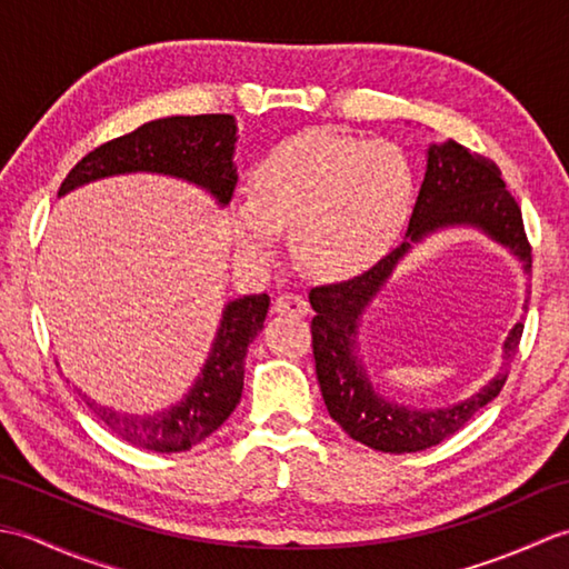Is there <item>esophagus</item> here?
I'll return each instance as SVG.
<instances>
[{
    "instance_id": "obj_1",
    "label": "esophagus",
    "mask_w": 569,
    "mask_h": 569,
    "mask_svg": "<svg viewBox=\"0 0 569 569\" xmlns=\"http://www.w3.org/2000/svg\"><path fill=\"white\" fill-rule=\"evenodd\" d=\"M273 312H276V316L303 318V316H308V312H310V306H308V300L303 296L283 293V296H278L273 300Z\"/></svg>"
}]
</instances>
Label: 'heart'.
<instances>
[{"label":"heart","instance_id":"obj_1","mask_svg":"<svg viewBox=\"0 0 569 569\" xmlns=\"http://www.w3.org/2000/svg\"><path fill=\"white\" fill-rule=\"evenodd\" d=\"M413 202V173L393 143L312 129L263 156L251 173L249 204L232 214L239 257L276 259L293 229L298 259L325 276H355L401 234Z\"/></svg>","mask_w":569,"mask_h":569}]
</instances>
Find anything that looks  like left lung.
I'll return each mask as SVG.
<instances>
[{"label": "left lung", "mask_w": 569, "mask_h": 569, "mask_svg": "<svg viewBox=\"0 0 569 569\" xmlns=\"http://www.w3.org/2000/svg\"><path fill=\"white\" fill-rule=\"evenodd\" d=\"M477 227L511 249L530 271V244L523 229L521 208L506 190L499 166L481 153H471L457 141L430 143L426 178L410 214L406 239L391 253L373 263L369 271L342 283L318 286L310 291L316 318L310 322L312 357L320 391L332 420L349 438L381 452H420L450 438L465 422L499 396L509 379L513 359L523 335V322H516L503 342V365L485 389L467 401L447 408L416 410L386 401L373 391L369 373L357 352L359 318L371 298L381 291L386 278L410 247L445 227Z\"/></svg>", "instance_id": "8db88e82"}]
</instances>
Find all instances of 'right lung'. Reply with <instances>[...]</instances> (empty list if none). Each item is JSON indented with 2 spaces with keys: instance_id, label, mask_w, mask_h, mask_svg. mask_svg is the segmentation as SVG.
<instances>
[{
  "instance_id": "right-lung-1",
  "label": "right lung",
  "mask_w": 569,
  "mask_h": 569,
  "mask_svg": "<svg viewBox=\"0 0 569 569\" xmlns=\"http://www.w3.org/2000/svg\"><path fill=\"white\" fill-rule=\"evenodd\" d=\"M237 122L232 114L166 117L131 134L102 143L66 176L58 196L92 180L122 173H161L204 188L220 208L232 200ZM269 296H244L227 303L210 357L183 401L153 416H127L82 396L102 426L119 438L153 452H183L222 426L244 389V357L263 328Z\"/></svg>"
}]
</instances>
